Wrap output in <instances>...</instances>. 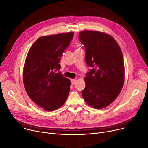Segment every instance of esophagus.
<instances>
[{"mask_svg":"<svg viewBox=\"0 0 148 148\" xmlns=\"http://www.w3.org/2000/svg\"><path fill=\"white\" fill-rule=\"evenodd\" d=\"M71 84H72L73 85H74V84L76 83L77 80H76L75 79H71Z\"/></svg>","mask_w":148,"mask_h":148,"instance_id":"34e87169","label":"esophagus"}]
</instances>
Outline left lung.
Wrapping results in <instances>:
<instances>
[{
  "label": "left lung",
  "mask_w": 148,
  "mask_h": 148,
  "mask_svg": "<svg viewBox=\"0 0 148 148\" xmlns=\"http://www.w3.org/2000/svg\"><path fill=\"white\" fill-rule=\"evenodd\" d=\"M79 39L85 47L86 64L92 68L84 77L82 95L89 106L101 109L113 103L122 89L125 68L122 51L113 37L99 31H81Z\"/></svg>",
  "instance_id": "obj_1"
}]
</instances>
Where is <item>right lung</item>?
<instances>
[{"mask_svg":"<svg viewBox=\"0 0 148 148\" xmlns=\"http://www.w3.org/2000/svg\"><path fill=\"white\" fill-rule=\"evenodd\" d=\"M73 36L68 32L41 36L27 53L23 73L25 88L30 99L46 111L58 109L68 98L71 82L56 72Z\"/></svg>","mask_w":148,"mask_h":148,"instance_id":"1","label":"right lung"}]
</instances>
